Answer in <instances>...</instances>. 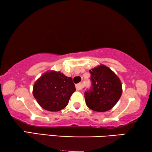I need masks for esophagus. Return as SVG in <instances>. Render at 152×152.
<instances>
[{"label":"esophagus","mask_w":152,"mask_h":152,"mask_svg":"<svg viewBox=\"0 0 152 152\" xmlns=\"http://www.w3.org/2000/svg\"><path fill=\"white\" fill-rule=\"evenodd\" d=\"M75 87H76L77 91H80V90H82V84H81V83H80V84H76Z\"/></svg>","instance_id":"esophagus-1"}]
</instances>
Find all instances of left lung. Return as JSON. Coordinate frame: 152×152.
Returning a JSON list of instances; mask_svg holds the SVG:
<instances>
[{
	"instance_id": "8db88e82",
	"label": "left lung",
	"mask_w": 152,
	"mask_h": 152,
	"mask_svg": "<svg viewBox=\"0 0 152 152\" xmlns=\"http://www.w3.org/2000/svg\"><path fill=\"white\" fill-rule=\"evenodd\" d=\"M89 72L92 86L90 91L84 93L87 107L95 111H109L121 97L122 88L120 79L104 65L92 68Z\"/></svg>"
}]
</instances>
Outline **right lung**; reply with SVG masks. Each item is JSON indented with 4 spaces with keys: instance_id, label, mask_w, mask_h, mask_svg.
Wrapping results in <instances>:
<instances>
[{
    "instance_id": "right-lung-1",
    "label": "right lung",
    "mask_w": 152,
    "mask_h": 152,
    "mask_svg": "<svg viewBox=\"0 0 152 152\" xmlns=\"http://www.w3.org/2000/svg\"><path fill=\"white\" fill-rule=\"evenodd\" d=\"M75 91L71 77L61 72L50 70L35 82L33 95L43 109L59 111L68 105L70 96Z\"/></svg>"
}]
</instances>
